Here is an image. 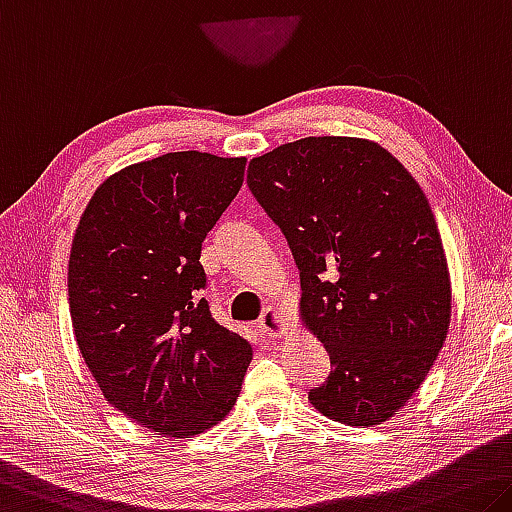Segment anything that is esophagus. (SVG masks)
<instances>
[{
	"label": "esophagus",
	"mask_w": 512,
	"mask_h": 512,
	"mask_svg": "<svg viewBox=\"0 0 512 512\" xmlns=\"http://www.w3.org/2000/svg\"><path fill=\"white\" fill-rule=\"evenodd\" d=\"M257 328L264 332L266 337H285L287 330H289V323L285 319V314H282L280 310H275V307H266V310L262 312V316H259L257 321Z\"/></svg>",
	"instance_id": "esophagus-1"
}]
</instances>
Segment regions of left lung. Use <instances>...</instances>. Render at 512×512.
I'll use <instances>...</instances> for the list:
<instances>
[{
    "label": "left lung",
    "instance_id": "8db88e82",
    "mask_svg": "<svg viewBox=\"0 0 512 512\" xmlns=\"http://www.w3.org/2000/svg\"><path fill=\"white\" fill-rule=\"evenodd\" d=\"M248 186L294 253L300 323L330 353L310 403L339 424H383L424 383L451 323L428 198L392 152L358 136L278 145L250 159Z\"/></svg>",
    "mask_w": 512,
    "mask_h": 512
}]
</instances>
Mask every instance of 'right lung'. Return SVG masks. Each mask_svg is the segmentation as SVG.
Segmentation results:
<instances>
[{"label": "right lung", "mask_w": 512, "mask_h": 512, "mask_svg": "<svg viewBox=\"0 0 512 512\" xmlns=\"http://www.w3.org/2000/svg\"><path fill=\"white\" fill-rule=\"evenodd\" d=\"M246 157L168 152L120 168L79 218L68 262L81 358L113 408L154 435H200L234 408L253 346L218 323L200 250Z\"/></svg>", "instance_id": "add662e5"}]
</instances>
